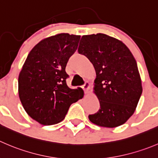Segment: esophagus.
I'll return each instance as SVG.
<instances>
[{
    "label": "esophagus",
    "mask_w": 158,
    "mask_h": 158,
    "mask_svg": "<svg viewBox=\"0 0 158 158\" xmlns=\"http://www.w3.org/2000/svg\"><path fill=\"white\" fill-rule=\"evenodd\" d=\"M89 83L88 82H85V84L83 85H82V89L85 91V93H88V89H89Z\"/></svg>",
    "instance_id": "34e87169"
}]
</instances>
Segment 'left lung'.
<instances>
[{
	"label": "left lung",
	"instance_id": "8db88e82",
	"mask_svg": "<svg viewBox=\"0 0 158 158\" xmlns=\"http://www.w3.org/2000/svg\"><path fill=\"white\" fill-rule=\"evenodd\" d=\"M78 52L90 61L96 73L94 93L100 108L89 115L90 121L109 128L126 123L142 94L140 73L131 52L121 41L101 33L83 35Z\"/></svg>",
	"mask_w": 158,
	"mask_h": 158
}]
</instances>
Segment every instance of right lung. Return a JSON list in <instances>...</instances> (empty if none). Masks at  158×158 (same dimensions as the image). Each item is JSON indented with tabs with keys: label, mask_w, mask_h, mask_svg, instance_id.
Returning <instances> with one entry per match:
<instances>
[{
	"label": "right lung",
	"mask_w": 158,
	"mask_h": 158,
	"mask_svg": "<svg viewBox=\"0 0 158 158\" xmlns=\"http://www.w3.org/2000/svg\"><path fill=\"white\" fill-rule=\"evenodd\" d=\"M80 35L62 33L41 41L31 49L18 77V94L26 113L42 125L65 118L73 102L83 97L80 89L66 84L67 62L79 45Z\"/></svg>",
	"instance_id": "obj_1"
}]
</instances>
